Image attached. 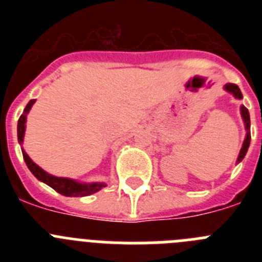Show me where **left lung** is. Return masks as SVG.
Here are the masks:
<instances>
[{
	"label": "left lung",
	"instance_id": "obj_1",
	"mask_svg": "<svg viewBox=\"0 0 262 262\" xmlns=\"http://www.w3.org/2000/svg\"><path fill=\"white\" fill-rule=\"evenodd\" d=\"M224 90H226V92H228V93L232 94V96L235 97L236 99H242L243 98V94H242V92H240V89H239V86H237V85L226 84V85H224ZM240 114H242L243 122H244L245 131H247V134H245V139H244V142H243L242 149H240L239 156H237V160H236V164H239L240 161L244 159L245 155H247V151H248L249 144H251V118H249L248 108L245 107L244 105L240 106Z\"/></svg>",
	"mask_w": 262,
	"mask_h": 262
}]
</instances>
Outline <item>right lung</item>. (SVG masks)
<instances>
[{
	"label": "right lung",
	"mask_w": 262,
	"mask_h": 262,
	"mask_svg": "<svg viewBox=\"0 0 262 262\" xmlns=\"http://www.w3.org/2000/svg\"><path fill=\"white\" fill-rule=\"evenodd\" d=\"M35 103V99H31L29 103L26 105L25 110H23V114L19 117L18 120V142L19 144H23V139H25V131H26V119L29 111L31 110L32 105ZM23 159H25V163H26L27 168L30 169V172L38 178L39 181L45 182L46 185L51 186L53 190H56L57 193H60L61 195L66 196H86L90 194H94L97 191H99L102 187L106 186L105 182H80L76 181V180H72V178H66V177H56V176H52L50 173H47L46 170L40 168L39 165H36L31 159H30L29 155L25 152V149L22 148Z\"/></svg>",
	"instance_id": "1"
}]
</instances>
